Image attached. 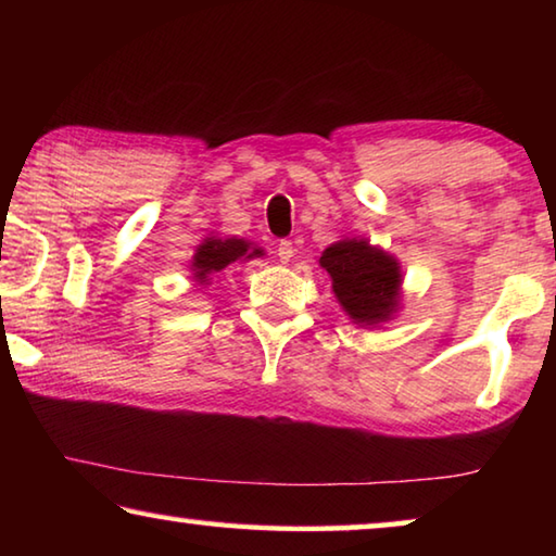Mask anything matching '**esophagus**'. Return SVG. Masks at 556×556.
Masks as SVG:
<instances>
[{
    "label": "esophagus",
    "instance_id": "obj_1",
    "mask_svg": "<svg viewBox=\"0 0 556 556\" xmlns=\"http://www.w3.org/2000/svg\"><path fill=\"white\" fill-rule=\"evenodd\" d=\"M277 255H279V262H285V265H287V262L294 257V244H291L289 240H281L277 244Z\"/></svg>",
    "mask_w": 556,
    "mask_h": 556
}]
</instances>
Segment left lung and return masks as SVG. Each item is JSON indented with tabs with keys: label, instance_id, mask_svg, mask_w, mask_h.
<instances>
[{
	"label": "left lung",
	"instance_id": "obj_1",
	"mask_svg": "<svg viewBox=\"0 0 556 556\" xmlns=\"http://www.w3.org/2000/svg\"><path fill=\"white\" fill-rule=\"evenodd\" d=\"M331 291L353 324L375 328L392 321L402 308L400 260L384 252L368 238H343L318 257Z\"/></svg>",
	"mask_w": 556,
	"mask_h": 556
}]
</instances>
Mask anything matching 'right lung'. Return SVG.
Segmentation results:
<instances>
[{
    "label": "right lung",
    "instance_id": "add662e5",
    "mask_svg": "<svg viewBox=\"0 0 556 556\" xmlns=\"http://www.w3.org/2000/svg\"><path fill=\"white\" fill-rule=\"evenodd\" d=\"M255 257H265V250L260 244L244 238H223V235H208L199 244L191 257V275L193 281L201 287H208L211 279L220 275L225 267L235 262H250Z\"/></svg>",
    "mask_w": 556,
    "mask_h": 556
}]
</instances>
